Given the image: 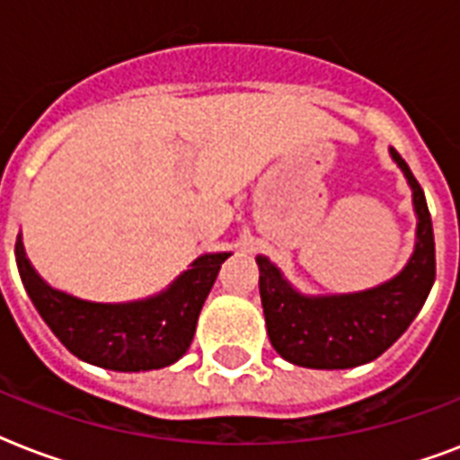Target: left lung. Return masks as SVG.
I'll list each match as a JSON object with an SVG mask.
<instances>
[{"instance_id":"left-lung-1","label":"left lung","mask_w":460,"mask_h":460,"mask_svg":"<svg viewBox=\"0 0 460 460\" xmlns=\"http://www.w3.org/2000/svg\"><path fill=\"white\" fill-rule=\"evenodd\" d=\"M413 193L415 245L399 274L349 294H305L267 255H258L260 298L267 334L284 360L313 370H349L372 363L420 313L435 284V234L428 202L413 172L389 147Z\"/></svg>"}]
</instances>
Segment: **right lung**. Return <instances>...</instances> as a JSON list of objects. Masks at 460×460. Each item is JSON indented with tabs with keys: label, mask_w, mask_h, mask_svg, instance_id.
Segmentation results:
<instances>
[{
	"label": "right lung",
	"mask_w": 460,
	"mask_h": 460,
	"mask_svg": "<svg viewBox=\"0 0 460 460\" xmlns=\"http://www.w3.org/2000/svg\"><path fill=\"white\" fill-rule=\"evenodd\" d=\"M231 252H205L159 294L126 303H97L49 287L16 238V265L40 317L75 358L114 372H147L176 363L193 341L195 324L219 267Z\"/></svg>",
	"instance_id": "obj_1"
}]
</instances>
